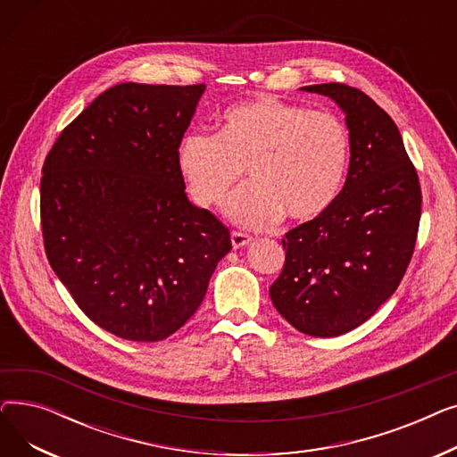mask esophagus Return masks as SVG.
Wrapping results in <instances>:
<instances>
[{
	"label": "esophagus",
	"instance_id": "34e87169",
	"mask_svg": "<svg viewBox=\"0 0 457 457\" xmlns=\"http://www.w3.org/2000/svg\"><path fill=\"white\" fill-rule=\"evenodd\" d=\"M250 243H252V237L250 235L238 233V231L231 233V245H233V248H245Z\"/></svg>",
	"mask_w": 457,
	"mask_h": 457
}]
</instances>
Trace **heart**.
I'll use <instances>...</instances> for the list:
<instances>
[{
	"instance_id": "obj_1",
	"label": "heart",
	"mask_w": 457,
	"mask_h": 457,
	"mask_svg": "<svg viewBox=\"0 0 457 457\" xmlns=\"http://www.w3.org/2000/svg\"><path fill=\"white\" fill-rule=\"evenodd\" d=\"M190 198L202 207L229 196L224 212L243 228L274 226L285 214L311 222L339 198L350 161V137L337 116L313 112L278 98L229 107L216 135L190 131L176 152Z\"/></svg>"
}]
</instances>
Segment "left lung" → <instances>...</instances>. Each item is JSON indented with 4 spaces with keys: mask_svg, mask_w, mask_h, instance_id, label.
<instances>
[{
    "mask_svg": "<svg viewBox=\"0 0 457 457\" xmlns=\"http://www.w3.org/2000/svg\"><path fill=\"white\" fill-rule=\"evenodd\" d=\"M345 114L350 166L339 198L283 238L285 267L270 287L278 313L311 337H339L369 320L410 265L420 185L393 118L343 83L302 87Z\"/></svg>",
    "mask_w": 457,
    "mask_h": 457,
    "instance_id": "8db88e82",
    "label": "left lung"
}]
</instances>
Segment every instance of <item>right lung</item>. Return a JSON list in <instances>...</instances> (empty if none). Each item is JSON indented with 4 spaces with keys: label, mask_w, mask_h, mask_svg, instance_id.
I'll list each match as a JSON object with an SVG mask.
<instances>
[{
    "label": "right lung",
    "mask_w": 457,
    "mask_h": 457,
    "mask_svg": "<svg viewBox=\"0 0 457 457\" xmlns=\"http://www.w3.org/2000/svg\"><path fill=\"white\" fill-rule=\"evenodd\" d=\"M205 85L120 83L47 154L40 181L46 255L105 331L155 343L204 302L228 228L185 195L176 152Z\"/></svg>",
    "instance_id": "1"
}]
</instances>
